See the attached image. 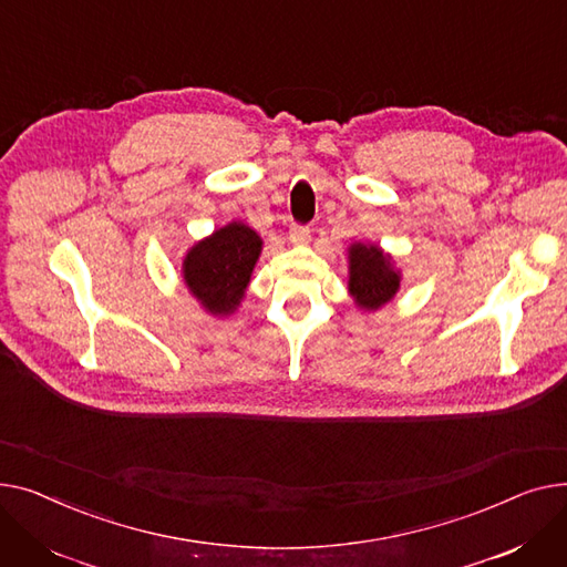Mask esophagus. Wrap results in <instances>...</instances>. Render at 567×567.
I'll list each match as a JSON object with an SVG mask.
<instances>
[{
	"label": "esophagus",
	"instance_id": "esophagus-1",
	"mask_svg": "<svg viewBox=\"0 0 567 567\" xmlns=\"http://www.w3.org/2000/svg\"><path fill=\"white\" fill-rule=\"evenodd\" d=\"M309 240H311L309 226H292V228H290V245L305 247V245H309Z\"/></svg>",
	"mask_w": 567,
	"mask_h": 567
}]
</instances>
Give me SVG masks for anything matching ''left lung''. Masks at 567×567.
Masks as SVG:
<instances>
[{
  "label": "left lung",
  "mask_w": 567,
  "mask_h": 567,
  "mask_svg": "<svg viewBox=\"0 0 567 567\" xmlns=\"http://www.w3.org/2000/svg\"><path fill=\"white\" fill-rule=\"evenodd\" d=\"M403 275L393 256L380 245L352 243L348 247V292L361 311H378L401 290Z\"/></svg>",
  "instance_id": "1"
}]
</instances>
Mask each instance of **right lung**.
I'll return each instance as SVG.
<instances>
[{
	"instance_id": "obj_1",
	"label": "right lung",
	"mask_w": 567,
	"mask_h": 567,
	"mask_svg": "<svg viewBox=\"0 0 567 567\" xmlns=\"http://www.w3.org/2000/svg\"><path fill=\"white\" fill-rule=\"evenodd\" d=\"M260 251L258 233L243 221H230L187 249L185 288L210 316H233L247 292Z\"/></svg>"
}]
</instances>
